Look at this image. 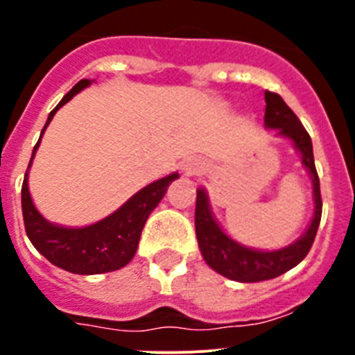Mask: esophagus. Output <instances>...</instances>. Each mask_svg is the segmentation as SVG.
Instances as JSON below:
<instances>
[{
	"label": "esophagus",
	"instance_id": "obj_1",
	"mask_svg": "<svg viewBox=\"0 0 355 355\" xmlns=\"http://www.w3.org/2000/svg\"><path fill=\"white\" fill-rule=\"evenodd\" d=\"M183 171L187 172V174H197V172H200V165L196 162H187L183 165Z\"/></svg>",
	"mask_w": 355,
	"mask_h": 355
}]
</instances>
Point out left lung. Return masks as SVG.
<instances>
[{"label": "left lung", "mask_w": 355, "mask_h": 355, "mask_svg": "<svg viewBox=\"0 0 355 355\" xmlns=\"http://www.w3.org/2000/svg\"><path fill=\"white\" fill-rule=\"evenodd\" d=\"M265 101V124L268 128H277L279 133L293 140L295 147L302 153V163L307 171L311 172L313 187H315L313 190L315 192V216L300 240L291 243L286 249L261 252V250L238 245L236 241L225 236L211 216L206 193L199 190L196 202V234L202 258L213 270L240 283H258V281L274 279L299 265L311 250L320 218H322V196H320V180L316 174L315 158H313L311 137L279 94L266 90Z\"/></svg>", "instance_id": "obj_1"}]
</instances>
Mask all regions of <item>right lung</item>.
Listing matches in <instances>:
<instances>
[{
  "label": "right lung",
  "instance_id": "right-lung-1",
  "mask_svg": "<svg viewBox=\"0 0 355 355\" xmlns=\"http://www.w3.org/2000/svg\"><path fill=\"white\" fill-rule=\"evenodd\" d=\"M89 83V80L78 81L65 94L64 99L56 105V108L51 110L44 130L51 122L56 110L64 106L67 101H71L72 96L80 92L81 89H85ZM39 144L40 139L37 146L33 147L31 159L35 156ZM30 165H28V168H30ZM175 178H178V174H171L167 178H163V180L147 184L139 193H135L126 205L121 206L117 211L103 218L97 224L71 229L49 224L37 211V208L31 202L30 190H28L26 171L23 188H21L24 229H26V234L31 243H33V247L42 254L44 258L51 261L53 265L64 268V270L80 275L105 274V272L119 270L124 265H128L135 256L147 216L158 206V202L167 192V187Z\"/></svg>",
  "mask_w": 355,
  "mask_h": 355
}]
</instances>
